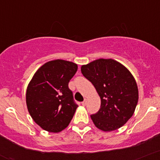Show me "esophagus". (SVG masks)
<instances>
[{"label":"esophagus","instance_id":"esophagus-1","mask_svg":"<svg viewBox=\"0 0 160 160\" xmlns=\"http://www.w3.org/2000/svg\"><path fill=\"white\" fill-rule=\"evenodd\" d=\"M86 104H87V99H85V100H84V101L82 102V105H83V106H85V105H86Z\"/></svg>","mask_w":160,"mask_h":160}]
</instances>
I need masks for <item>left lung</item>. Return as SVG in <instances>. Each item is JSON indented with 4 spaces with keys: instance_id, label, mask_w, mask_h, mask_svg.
Listing matches in <instances>:
<instances>
[{
    "instance_id": "left-lung-1",
    "label": "left lung",
    "mask_w": 160,
    "mask_h": 160,
    "mask_svg": "<svg viewBox=\"0 0 160 160\" xmlns=\"http://www.w3.org/2000/svg\"><path fill=\"white\" fill-rule=\"evenodd\" d=\"M82 73L92 82L101 98L92 120L98 129L110 132L126 124L139 99L137 84L131 72L113 59L100 58L82 65Z\"/></svg>"
}]
</instances>
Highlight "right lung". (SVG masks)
Listing matches in <instances>:
<instances>
[{
	"label": "right lung",
	"mask_w": 160,
	"mask_h": 160,
	"mask_svg": "<svg viewBox=\"0 0 160 160\" xmlns=\"http://www.w3.org/2000/svg\"><path fill=\"white\" fill-rule=\"evenodd\" d=\"M78 70L72 62L51 61L35 72L26 92V103L31 118L50 132L65 129L73 118L78 105L68 82Z\"/></svg>",
	"instance_id": "right-lung-1"
}]
</instances>
